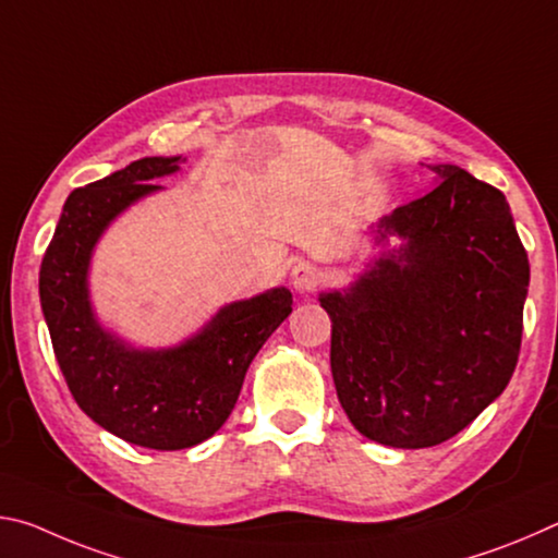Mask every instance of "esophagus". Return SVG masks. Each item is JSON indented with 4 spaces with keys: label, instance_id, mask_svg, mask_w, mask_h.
Returning <instances> with one entry per match:
<instances>
[{
    "label": "esophagus",
    "instance_id": "34e87169",
    "mask_svg": "<svg viewBox=\"0 0 558 558\" xmlns=\"http://www.w3.org/2000/svg\"><path fill=\"white\" fill-rule=\"evenodd\" d=\"M292 286H295V290L300 292H307V290H315L317 282H319V268L315 266V263L310 260H300L295 268H292Z\"/></svg>",
    "mask_w": 558,
    "mask_h": 558
}]
</instances>
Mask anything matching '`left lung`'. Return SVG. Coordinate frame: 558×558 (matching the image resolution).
<instances>
[{
	"mask_svg": "<svg viewBox=\"0 0 558 558\" xmlns=\"http://www.w3.org/2000/svg\"><path fill=\"white\" fill-rule=\"evenodd\" d=\"M386 216L405 245L347 292H325L332 376L352 426L391 448H430L505 391L522 347L529 260L505 194L456 165ZM379 239V241H381Z\"/></svg>",
	"mask_w": 558,
	"mask_h": 558,
	"instance_id": "1",
	"label": "left lung"
}]
</instances>
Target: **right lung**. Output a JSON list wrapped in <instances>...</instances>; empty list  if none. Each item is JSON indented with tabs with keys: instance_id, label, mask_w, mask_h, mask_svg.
Instances as JSON below:
<instances>
[{
	"instance_id": "right-lung-1",
	"label": "right lung",
	"mask_w": 558,
	"mask_h": 558,
	"mask_svg": "<svg viewBox=\"0 0 558 558\" xmlns=\"http://www.w3.org/2000/svg\"><path fill=\"white\" fill-rule=\"evenodd\" d=\"M182 157H145L73 189L44 253L39 295L53 354L75 403L135 446L182 450L211 438L239 401L253 356L292 313L286 288L233 302L202 335L169 352H137L102 332L90 313L86 270L102 229L140 196L159 189Z\"/></svg>"
}]
</instances>
